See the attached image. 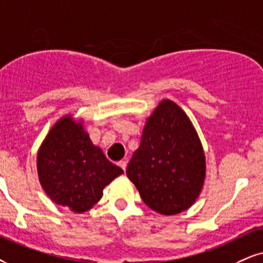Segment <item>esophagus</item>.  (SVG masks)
Returning a JSON list of instances; mask_svg holds the SVG:
<instances>
[{"label":"esophagus","mask_w":263,"mask_h":263,"mask_svg":"<svg viewBox=\"0 0 263 263\" xmlns=\"http://www.w3.org/2000/svg\"><path fill=\"white\" fill-rule=\"evenodd\" d=\"M126 163H128V162H126L125 160H122V161L118 162V166L121 167L123 171H125L126 170Z\"/></svg>","instance_id":"esophagus-1"}]
</instances>
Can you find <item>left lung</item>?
Listing matches in <instances>:
<instances>
[{
  "label": "left lung",
  "instance_id": "left-lung-1",
  "mask_svg": "<svg viewBox=\"0 0 263 263\" xmlns=\"http://www.w3.org/2000/svg\"><path fill=\"white\" fill-rule=\"evenodd\" d=\"M126 176L142 201L161 215L186 211L200 196L206 178L205 151L189 116L174 101L162 100L147 117Z\"/></svg>",
  "mask_w": 263,
  "mask_h": 263
}]
</instances>
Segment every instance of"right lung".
Segmentation results:
<instances>
[{"label":"right lung","instance_id":"obj_1","mask_svg":"<svg viewBox=\"0 0 263 263\" xmlns=\"http://www.w3.org/2000/svg\"><path fill=\"white\" fill-rule=\"evenodd\" d=\"M36 168L46 195L74 213L92 209L105 186L123 174L92 144L83 119L70 113L61 117L41 142Z\"/></svg>","mask_w":263,"mask_h":263}]
</instances>
